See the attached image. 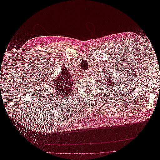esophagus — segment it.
Masks as SVG:
<instances>
[{"instance_id":"obj_1","label":"esophagus","mask_w":160,"mask_h":160,"mask_svg":"<svg viewBox=\"0 0 160 160\" xmlns=\"http://www.w3.org/2000/svg\"><path fill=\"white\" fill-rule=\"evenodd\" d=\"M84 75H85V76H88L89 75V72H85Z\"/></svg>"}]
</instances>
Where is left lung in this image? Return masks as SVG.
Wrapping results in <instances>:
<instances>
[{
  "instance_id": "1",
  "label": "left lung",
  "mask_w": 160,
  "mask_h": 160,
  "mask_svg": "<svg viewBox=\"0 0 160 160\" xmlns=\"http://www.w3.org/2000/svg\"><path fill=\"white\" fill-rule=\"evenodd\" d=\"M108 79V83H106V84H108V86H110V88H112V86L114 85L113 83V79L111 78V76H109L108 77H107ZM110 89V88H109Z\"/></svg>"
}]
</instances>
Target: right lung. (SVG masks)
<instances>
[{
    "label": "right lung",
    "mask_w": 160,
    "mask_h": 160,
    "mask_svg": "<svg viewBox=\"0 0 160 160\" xmlns=\"http://www.w3.org/2000/svg\"><path fill=\"white\" fill-rule=\"evenodd\" d=\"M73 80L72 79L69 72L66 67L62 69L59 76L57 77L53 83V85L56 88V94L61 96V98H68L71 93L72 86L73 85Z\"/></svg>",
    "instance_id": "add662e5"
}]
</instances>
